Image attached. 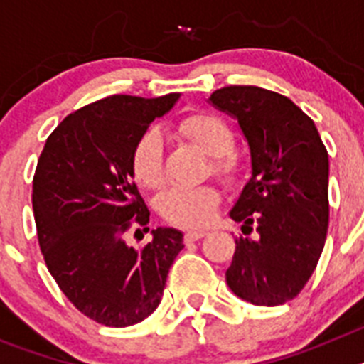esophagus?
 <instances>
[{
	"label": "esophagus",
	"instance_id": "34e87169",
	"mask_svg": "<svg viewBox=\"0 0 364 364\" xmlns=\"http://www.w3.org/2000/svg\"><path fill=\"white\" fill-rule=\"evenodd\" d=\"M204 235H205V231H202V230H191V231H186L184 240H186V242H195V240L202 239V237H204Z\"/></svg>",
	"mask_w": 364,
	"mask_h": 364
}]
</instances>
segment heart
Listing matches in <instances>:
<instances>
[{
    "label": "heart",
    "instance_id": "heart-1",
    "mask_svg": "<svg viewBox=\"0 0 364 364\" xmlns=\"http://www.w3.org/2000/svg\"><path fill=\"white\" fill-rule=\"evenodd\" d=\"M178 131L213 156V173L233 184L246 169L244 154L233 149L235 133L231 125L215 112L197 111L178 122ZM131 171L144 189H160L166 182L164 171V138L159 129H147L138 136L131 153ZM220 202V195L211 186L173 188L156 202L159 213L169 224L180 228H198L211 220Z\"/></svg>",
    "mask_w": 364,
    "mask_h": 364
}]
</instances>
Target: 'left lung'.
Segmentation results:
<instances>
[{
	"instance_id": "obj_1",
	"label": "left lung",
	"mask_w": 364,
	"mask_h": 364,
	"mask_svg": "<svg viewBox=\"0 0 364 364\" xmlns=\"http://www.w3.org/2000/svg\"><path fill=\"white\" fill-rule=\"evenodd\" d=\"M239 122L252 176L231 208L240 222L226 282L257 306L297 297L326 242L328 153L314 120L290 98L255 85L218 89L208 100Z\"/></svg>"
}]
</instances>
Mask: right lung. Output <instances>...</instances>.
Masks as SVG:
<instances>
[{
	"label": "right lung",
	"mask_w": 364,
	"mask_h": 364,
	"mask_svg": "<svg viewBox=\"0 0 364 364\" xmlns=\"http://www.w3.org/2000/svg\"><path fill=\"white\" fill-rule=\"evenodd\" d=\"M178 98L171 92L98 100L58 125L38 160L32 208L45 264L74 306L104 326L149 317L184 247L175 228L153 230L142 247L125 242L133 224L149 222L131 171L134 142Z\"/></svg>",
	"instance_id": "1"
}]
</instances>
